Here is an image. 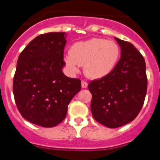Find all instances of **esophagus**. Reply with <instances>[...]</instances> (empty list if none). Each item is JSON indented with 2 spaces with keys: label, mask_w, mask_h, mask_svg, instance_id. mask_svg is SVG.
<instances>
[{
  "label": "esophagus",
  "mask_w": 160,
  "mask_h": 160,
  "mask_svg": "<svg viewBox=\"0 0 160 160\" xmlns=\"http://www.w3.org/2000/svg\"><path fill=\"white\" fill-rule=\"evenodd\" d=\"M81 86H82V88H87V82H85V80H82V81H81Z\"/></svg>",
  "instance_id": "obj_1"
}]
</instances>
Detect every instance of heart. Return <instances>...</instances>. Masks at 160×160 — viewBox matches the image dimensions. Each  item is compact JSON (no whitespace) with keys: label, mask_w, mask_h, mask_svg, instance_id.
I'll return each mask as SVG.
<instances>
[{"label":"heart","mask_w":160,"mask_h":160,"mask_svg":"<svg viewBox=\"0 0 160 160\" xmlns=\"http://www.w3.org/2000/svg\"><path fill=\"white\" fill-rule=\"evenodd\" d=\"M120 57L119 45L102 38L79 41L70 49L65 61L72 71L84 65V73L90 79H101L115 69Z\"/></svg>","instance_id":"1"}]
</instances>
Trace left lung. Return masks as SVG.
<instances>
[{"mask_svg":"<svg viewBox=\"0 0 160 160\" xmlns=\"http://www.w3.org/2000/svg\"><path fill=\"white\" fill-rule=\"evenodd\" d=\"M121 55L109 75L90 81L94 119L108 128H118L134 120L144 105L147 75L143 55L128 41L115 37Z\"/></svg>","mask_w":160,"mask_h":160,"instance_id":"8db88e82","label":"left lung"}]
</instances>
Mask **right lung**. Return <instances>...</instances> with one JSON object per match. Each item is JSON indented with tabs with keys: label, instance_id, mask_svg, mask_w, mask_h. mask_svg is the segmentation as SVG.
<instances>
[{
	"label": "right lung",
	"instance_id": "add662e5",
	"mask_svg": "<svg viewBox=\"0 0 160 160\" xmlns=\"http://www.w3.org/2000/svg\"><path fill=\"white\" fill-rule=\"evenodd\" d=\"M65 32H50L32 40L21 51L13 80V94L24 119L42 127L65 119L68 105L80 90V79L62 72Z\"/></svg>",
	"mask_w": 160,
	"mask_h": 160
}]
</instances>
